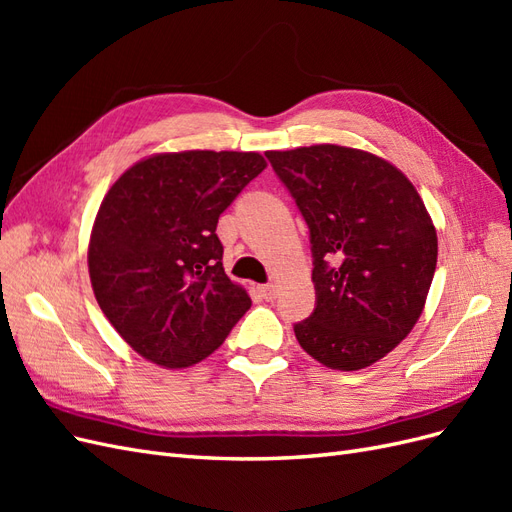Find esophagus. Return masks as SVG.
I'll return each mask as SVG.
<instances>
[{
	"instance_id": "1",
	"label": "esophagus",
	"mask_w": 512,
	"mask_h": 512,
	"mask_svg": "<svg viewBox=\"0 0 512 512\" xmlns=\"http://www.w3.org/2000/svg\"><path fill=\"white\" fill-rule=\"evenodd\" d=\"M258 290H260V297L265 299V301H273L275 294H277V286L275 284H265V286H260Z\"/></svg>"
}]
</instances>
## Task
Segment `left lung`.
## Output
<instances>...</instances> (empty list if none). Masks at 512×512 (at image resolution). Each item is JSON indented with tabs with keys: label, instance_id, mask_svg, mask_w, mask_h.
Segmentation results:
<instances>
[{
	"label": "left lung",
	"instance_id": "left-lung-1",
	"mask_svg": "<svg viewBox=\"0 0 512 512\" xmlns=\"http://www.w3.org/2000/svg\"><path fill=\"white\" fill-rule=\"evenodd\" d=\"M312 243L316 307L294 324L301 348L331 369L389 354L423 312L438 237L421 196L393 164L361 149L267 151Z\"/></svg>",
	"mask_w": 512,
	"mask_h": 512
}]
</instances>
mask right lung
I'll list each match as a JSON object with an SVG mask.
<instances>
[{
    "label": "right lung",
    "instance_id": "1",
    "mask_svg": "<svg viewBox=\"0 0 512 512\" xmlns=\"http://www.w3.org/2000/svg\"><path fill=\"white\" fill-rule=\"evenodd\" d=\"M265 168L254 151L160 153L104 196L87 254L91 286L108 322L145 359L170 369L203 361L250 309L224 273L215 228Z\"/></svg>",
    "mask_w": 512,
    "mask_h": 512
}]
</instances>
